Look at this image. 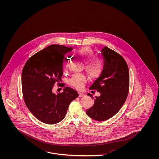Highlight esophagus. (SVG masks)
Returning <instances> with one entry per match:
<instances>
[{
	"mask_svg": "<svg viewBox=\"0 0 159 159\" xmlns=\"http://www.w3.org/2000/svg\"><path fill=\"white\" fill-rule=\"evenodd\" d=\"M78 93H79V97H83L84 96V94H83V93H80V92H79Z\"/></svg>",
	"mask_w": 159,
	"mask_h": 159,
	"instance_id": "obj_1",
	"label": "esophagus"
}]
</instances>
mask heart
Wrapping results in <instances>:
<instances>
[{
    "instance_id": "b5f03b06",
    "label": "heart",
    "mask_w": 159,
    "mask_h": 159,
    "mask_svg": "<svg viewBox=\"0 0 159 159\" xmlns=\"http://www.w3.org/2000/svg\"><path fill=\"white\" fill-rule=\"evenodd\" d=\"M77 55L85 63V70L92 78H97L101 75L103 69V62L101 58L95 57L94 52L90 47H84L79 49ZM86 77L82 75H75L69 80L68 83L77 89H81L86 81Z\"/></svg>"
}]
</instances>
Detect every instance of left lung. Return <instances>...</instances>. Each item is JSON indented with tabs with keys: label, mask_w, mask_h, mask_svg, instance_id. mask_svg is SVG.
Instances as JSON below:
<instances>
[{
	"label": "left lung",
	"mask_w": 159,
	"mask_h": 159,
	"mask_svg": "<svg viewBox=\"0 0 159 159\" xmlns=\"http://www.w3.org/2000/svg\"><path fill=\"white\" fill-rule=\"evenodd\" d=\"M101 54L104 58L102 72L90 87V90H96L101 95L93 97L94 103L86 111L87 116L98 121L110 119L120 111L129 87V69L125 59L107 47L101 49ZM87 95L93 98L91 94Z\"/></svg>",
	"instance_id": "obj_1"
}]
</instances>
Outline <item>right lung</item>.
Here are the masks:
<instances>
[{
    "instance_id": "right-lung-1",
    "label": "right lung",
    "mask_w": 159,
    "mask_h": 159,
    "mask_svg": "<svg viewBox=\"0 0 159 159\" xmlns=\"http://www.w3.org/2000/svg\"><path fill=\"white\" fill-rule=\"evenodd\" d=\"M72 49L62 45H51L30 58L22 70L24 102L29 111L45 124H55L62 120L70 103L79 96L69 87L58 94L52 91L55 83L62 80L64 56Z\"/></svg>"
}]
</instances>
